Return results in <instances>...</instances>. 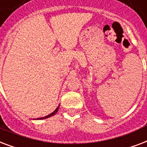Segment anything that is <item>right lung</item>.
Wrapping results in <instances>:
<instances>
[{
    "label": "right lung",
    "mask_w": 147,
    "mask_h": 147,
    "mask_svg": "<svg viewBox=\"0 0 147 147\" xmlns=\"http://www.w3.org/2000/svg\"><path fill=\"white\" fill-rule=\"evenodd\" d=\"M59 106H60V105H59L57 108H56V109L55 111H54L53 113H51V114H49V115H48V116H45V117H41V118H37L36 119H47V118H49V117H51V116H54V115H55V113H57V112H58V110H59Z\"/></svg>",
    "instance_id": "obj_1"
}]
</instances>
